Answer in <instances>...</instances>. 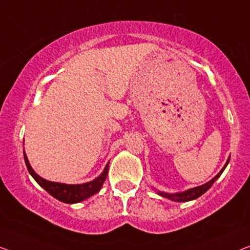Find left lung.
<instances>
[{
    "instance_id": "8db88e82",
    "label": "left lung",
    "mask_w": 250,
    "mask_h": 250,
    "mask_svg": "<svg viewBox=\"0 0 250 250\" xmlns=\"http://www.w3.org/2000/svg\"><path fill=\"white\" fill-rule=\"evenodd\" d=\"M229 161H230V157L228 159L226 165H224V167H222V170H221L219 173H217L215 177L212 179V180L206 182V184H204L202 186H198V187L188 189V190H186V191L175 192V194H167V192H163V191H157V194H159L162 197H165V198L173 200V202H180V203L181 202H189V200H194L196 198H198V197H200L203 194H205V192L208 190L210 187H212L214 182H215L217 179H219L220 175L222 174V172L224 171V168H226L227 165L229 164Z\"/></svg>"
}]
</instances>
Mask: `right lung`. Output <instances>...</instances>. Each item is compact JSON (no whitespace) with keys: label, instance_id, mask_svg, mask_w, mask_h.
Listing matches in <instances>:
<instances>
[{"label":"right lung","instance_id":"1","mask_svg":"<svg viewBox=\"0 0 250 250\" xmlns=\"http://www.w3.org/2000/svg\"><path fill=\"white\" fill-rule=\"evenodd\" d=\"M23 157L24 162H26L27 168L29 171L31 177H33L38 185L42 188H44L48 194L53 196L60 202L66 203V204H75L83 202L87 198H89L90 196L97 194L101 190L102 186H103L105 179L107 177L108 172V163L105 167L104 171L102 172L101 175H98L96 179H94L93 181L86 182V184H80V185H66V184H60V182H52L48 180H45L42 177H40L36 172L33 170L31 165L29 164V161L27 159L26 153L23 150Z\"/></svg>","mask_w":250,"mask_h":250}]
</instances>
